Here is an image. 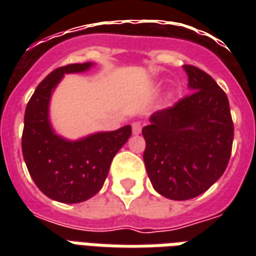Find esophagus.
<instances>
[{
	"mask_svg": "<svg viewBox=\"0 0 256 256\" xmlns=\"http://www.w3.org/2000/svg\"><path fill=\"white\" fill-rule=\"evenodd\" d=\"M141 133V123L134 122L133 123V134H140Z\"/></svg>",
	"mask_w": 256,
	"mask_h": 256,
	"instance_id": "34e87169",
	"label": "esophagus"
}]
</instances>
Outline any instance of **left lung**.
Here are the masks:
<instances>
[{"instance_id": "left-lung-1", "label": "left lung", "mask_w": 256, "mask_h": 256, "mask_svg": "<svg viewBox=\"0 0 256 256\" xmlns=\"http://www.w3.org/2000/svg\"><path fill=\"white\" fill-rule=\"evenodd\" d=\"M192 92L167 110L154 112L142 128L144 163L156 192L172 200L204 193L225 172L233 144L229 100L214 79L184 66Z\"/></svg>"}]
</instances>
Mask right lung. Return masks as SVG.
Masks as SVG:
<instances>
[{
    "mask_svg": "<svg viewBox=\"0 0 256 256\" xmlns=\"http://www.w3.org/2000/svg\"><path fill=\"white\" fill-rule=\"evenodd\" d=\"M94 63L68 64L36 86L24 114L22 150L32 181L48 198L60 203H80L98 193L116 152L128 142L132 126L97 132L84 138L58 136L49 118L50 98L66 74L84 72Z\"/></svg>",
    "mask_w": 256,
    "mask_h": 256,
    "instance_id": "obj_1",
    "label": "right lung"
}]
</instances>
